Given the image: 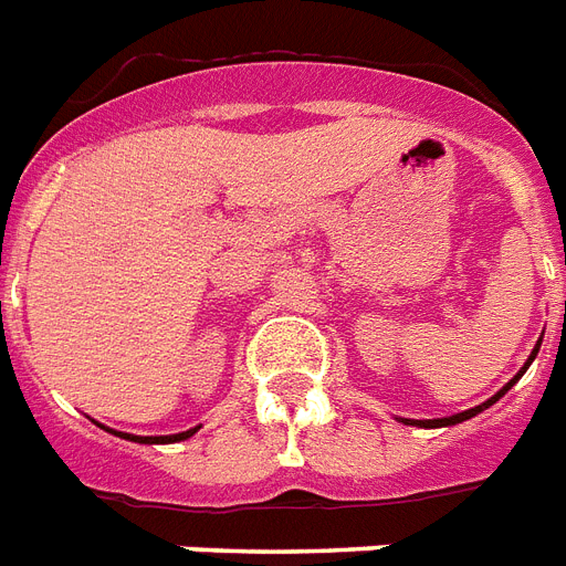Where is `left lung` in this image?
Segmentation results:
<instances>
[{"instance_id": "1", "label": "left lung", "mask_w": 566, "mask_h": 566, "mask_svg": "<svg viewBox=\"0 0 566 566\" xmlns=\"http://www.w3.org/2000/svg\"><path fill=\"white\" fill-rule=\"evenodd\" d=\"M537 348H541V343H537V346H535V352H532V357H530V360H526V366H523V371L530 369V363H532V360H535V355H537ZM523 371H521V375H523ZM521 375H517V378H512V380H509L506 387L500 389V392H497V395H494V398H489V401H485V403H480V407H474V410L457 412V416H450V418H430V421H412V424H421V427H448V424H459V421H465V418H474V416H476V412H482V410H485V407H491V403L497 401V398H503V395H506V392H509V389H512V387H514V384H517V380H521ZM407 424H410V421H407Z\"/></svg>"}]
</instances>
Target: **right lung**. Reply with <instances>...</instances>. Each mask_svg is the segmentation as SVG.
<instances>
[{
	"instance_id": "obj_1",
	"label": "right lung",
	"mask_w": 566,
	"mask_h": 566,
	"mask_svg": "<svg viewBox=\"0 0 566 566\" xmlns=\"http://www.w3.org/2000/svg\"><path fill=\"white\" fill-rule=\"evenodd\" d=\"M195 430H186V433H177V436H130V433H116L122 436V439H130V442H142V444H165V442H182V439H188V436H195Z\"/></svg>"
}]
</instances>
